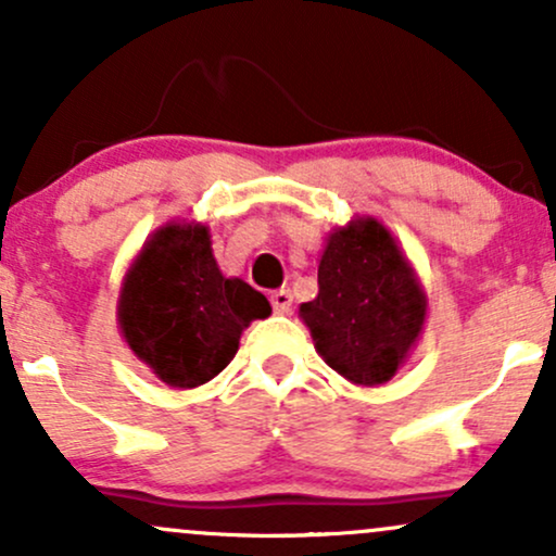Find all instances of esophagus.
I'll return each instance as SVG.
<instances>
[{"mask_svg": "<svg viewBox=\"0 0 556 556\" xmlns=\"http://www.w3.org/2000/svg\"><path fill=\"white\" fill-rule=\"evenodd\" d=\"M271 308L277 314H287L292 308V292L290 290H274L271 292Z\"/></svg>", "mask_w": 556, "mask_h": 556, "instance_id": "34e87169", "label": "esophagus"}]
</instances>
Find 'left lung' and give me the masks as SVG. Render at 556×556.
Returning <instances> with one entry per match:
<instances>
[{"label": "left lung", "mask_w": 556, "mask_h": 556, "mask_svg": "<svg viewBox=\"0 0 556 556\" xmlns=\"http://www.w3.org/2000/svg\"><path fill=\"white\" fill-rule=\"evenodd\" d=\"M316 350L344 379L384 384L410 353L426 295L387 227L363 219L337 229L318 264V295L300 305Z\"/></svg>", "instance_id": "obj_1"}]
</instances>
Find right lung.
I'll return each instance as SVG.
<instances>
[{
	"mask_svg": "<svg viewBox=\"0 0 556 556\" xmlns=\"http://www.w3.org/2000/svg\"><path fill=\"white\" fill-rule=\"evenodd\" d=\"M271 314L242 279L222 277L203 225L162 227L127 271L119 327L164 384L190 389L225 371L242 329Z\"/></svg>",
	"mask_w": 556,
	"mask_h": 556,
	"instance_id": "1",
	"label": "right lung"
}]
</instances>
